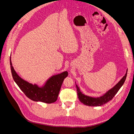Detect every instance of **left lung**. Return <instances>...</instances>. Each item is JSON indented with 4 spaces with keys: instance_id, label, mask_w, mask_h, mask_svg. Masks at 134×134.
<instances>
[{
    "instance_id": "obj_1",
    "label": "left lung",
    "mask_w": 134,
    "mask_h": 134,
    "mask_svg": "<svg viewBox=\"0 0 134 134\" xmlns=\"http://www.w3.org/2000/svg\"><path fill=\"white\" fill-rule=\"evenodd\" d=\"M127 74V69L125 75L122 77L121 79L117 83L114 87H113L110 90H109L102 96L99 97H91L84 94L81 92L80 88L76 84V87L78 93V98L80 101L84 104L89 106H100L107 103L109 100H111L116 93L118 92L120 89L123 86L125 81L126 80Z\"/></svg>"
}]
</instances>
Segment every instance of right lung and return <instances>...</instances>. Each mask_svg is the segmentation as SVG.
I'll use <instances>...</instances> for the list:
<instances>
[{"mask_svg": "<svg viewBox=\"0 0 134 134\" xmlns=\"http://www.w3.org/2000/svg\"><path fill=\"white\" fill-rule=\"evenodd\" d=\"M10 65L12 76L15 83L28 98L35 102L49 104L56 102L64 79L68 75L67 71L52 75L46 81L42 86L40 87L37 84L30 83L19 76L12 66L11 58Z\"/></svg>", "mask_w": 134, "mask_h": 134, "instance_id": "obj_1", "label": "right lung"}]
</instances>
